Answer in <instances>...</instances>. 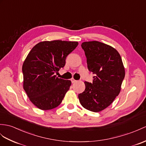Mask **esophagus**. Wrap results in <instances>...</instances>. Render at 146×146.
I'll use <instances>...</instances> for the list:
<instances>
[{"mask_svg":"<svg viewBox=\"0 0 146 146\" xmlns=\"http://www.w3.org/2000/svg\"><path fill=\"white\" fill-rule=\"evenodd\" d=\"M70 80H71V82H72V83H74V82H76V80L74 79V78H72V79H70Z\"/></svg>","mask_w":146,"mask_h":146,"instance_id":"34e87169","label":"esophagus"}]
</instances>
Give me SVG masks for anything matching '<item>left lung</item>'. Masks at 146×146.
<instances>
[{"label": "left lung", "instance_id": "obj_1", "mask_svg": "<svg viewBox=\"0 0 146 146\" xmlns=\"http://www.w3.org/2000/svg\"><path fill=\"white\" fill-rule=\"evenodd\" d=\"M81 46L86 56L88 69L95 76L92 84L85 82V89L78 97L84 108L101 111L119 94L125 76L123 63L119 52L110 45L93 41L84 42Z\"/></svg>", "mask_w": 146, "mask_h": 146}]
</instances>
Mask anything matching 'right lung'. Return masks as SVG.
I'll use <instances>...</instances> for the list:
<instances>
[{"mask_svg":"<svg viewBox=\"0 0 146 146\" xmlns=\"http://www.w3.org/2000/svg\"><path fill=\"white\" fill-rule=\"evenodd\" d=\"M77 41H45L31 49L23 62V89L34 105L42 110L58 106L71 81L55 75L64 67L66 57L78 45Z\"/></svg>","mask_w":146,"mask_h":146,"instance_id":"1","label":"right lung"}]
</instances>
